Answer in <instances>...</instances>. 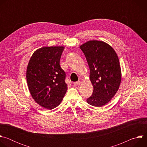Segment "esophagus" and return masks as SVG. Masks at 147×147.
I'll return each mask as SVG.
<instances>
[{
	"label": "esophagus",
	"mask_w": 147,
	"mask_h": 147,
	"mask_svg": "<svg viewBox=\"0 0 147 147\" xmlns=\"http://www.w3.org/2000/svg\"><path fill=\"white\" fill-rule=\"evenodd\" d=\"M74 86H80L81 84V82L80 81H77V82H74L73 83Z\"/></svg>",
	"instance_id": "esophagus-1"
}]
</instances>
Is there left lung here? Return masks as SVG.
Returning <instances> with one entry per match:
<instances>
[{
	"mask_svg": "<svg viewBox=\"0 0 147 147\" xmlns=\"http://www.w3.org/2000/svg\"><path fill=\"white\" fill-rule=\"evenodd\" d=\"M90 67V80L94 87L88 104L102 107L108 103L118 91L121 71L118 56L113 48L102 40L87 41L80 47Z\"/></svg>",
	"mask_w": 147,
	"mask_h": 147,
	"instance_id": "8db88e82",
	"label": "left lung"
}]
</instances>
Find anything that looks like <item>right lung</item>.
<instances>
[{
	"label": "right lung",
	"mask_w": 147,
	"mask_h": 147,
	"mask_svg": "<svg viewBox=\"0 0 147 147\" xmlns=\"http://www.w3.org/2000/svg\"><path fill=\"white\" fill-rule=\"evenodd\" d=\"M64 47H44L36 50L27 68L30 92L42 107L52 109L59 106L67 90L66 74L60 66Z\"/></svg>",
	"instance_id": "add662e5"
}]
</instances>
